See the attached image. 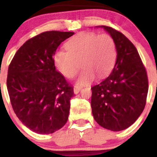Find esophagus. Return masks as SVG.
I'll return each mask as SVG.
<instances>
[{
  "label": "esophagus",
  "instance_id": "esophagus-1",
  "mask_svg": "<svg viewBox=\"0 0 157 157\" xmlns=\"http://www.w3.org/2000/svg\"><path fill=\"white\" fill-rule=\"evenodd\" d=\"M81 89H82V87H80V86H75V87H74V93H75V94H77L79 93V91H80Z\"/></svg>",
  "mask_w": 157,
  "mask_h": 157
}]
</instances>
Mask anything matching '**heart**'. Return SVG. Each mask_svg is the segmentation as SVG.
<instances>
[{"mask_svg":"<svg viewBox=\"0 0 157 157\" xmlns=\"http://www.w3.org/2000/svg\"><path fill=\"white\" fill-rule=\"evenodd\" d=\"M66 48L67 51L55 52L54 63L57 69L69 79L78 73L81 64L83 70L77 79V84L80 86L89 84L96 76L105 77L117 58L115 41L108 34L80 32L66 43Z\"/></svg>","mask_w":157,"mask_h":157,"instance_id":"obj_1","label":"heart"}]
</instances>
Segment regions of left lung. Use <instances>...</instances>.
<instances>
[{
	"label": "left lung",
	"instance_id": "left-lung-1",
	"mask_svg": "<svg viewBox=\"0 0 157 157\" xmlns=\"http://www.w3.org/2000/svg\"><path fill=\"white\" fill-rule=\"evenodd\" d=\"M101 27L114 40L117 55L109 76L91 88V109L100 126L120 131L134 123L145 109L147 71L137 49L123 34L110 26Z\"/></svg>",
	"mask_w": 157,
	"mask_h": 157
}]
</instances>
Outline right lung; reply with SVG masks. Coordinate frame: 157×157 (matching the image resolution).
<instances>
[{
	"mask_svg": "<svg viewBox=\"0 0 157 157\" xmlns=\"http://www.w3.org/2000/svg\"><path fill=\"white\" fill-rule=\"evenodd\" d=\"M71 32H42L17 50L8 68L6 86L16 116L34 132L52 134L67 122L73 87L56 70L57 47Z\"/></svg>",
	"mask_w": 157,
	"mask_h": 157,
	"instance_id": "add662e5",
	"label": "right lung"
}]
</instances>
